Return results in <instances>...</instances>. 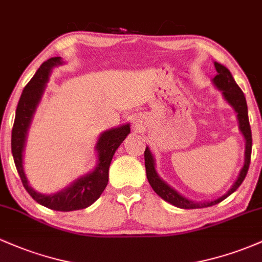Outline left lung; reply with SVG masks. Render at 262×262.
<instances>
[{"mask_svg": "<svg viewBox=\"0 0 262 262\" xmlns=\"http://www.w3.org/2000/svg\"><path fill=\"white\" fill-rule=\"evenodd\" d=\"M215 70L217 74L211 79L212 84L215 85L223 94V98L225 102L234 109L236 113V119L238 123V130L243 134L244 139H245V158H244V165L241 168L240 173L237 175V179L232 184L231 188L226 191V194L221 195L217 199L209 200V201H194L188 199V198L183 196L180 192H178L174 188H171L168 183L164 182L162 178L158 174L157 169H155V159L154 155L151 154L149 146H146L144 151V159H145V170L146 178L153 190L162 198L163 200L168 201L171 205L177 206L180 209H200V208H208L212 206L215 204L220 203L224 199L231 195L241 183L245 179L246 174H248L249 165H250V158H251V148H252V138H251V128H250L249 123V114H248V104H246L245 96H244L243 91L235 82L234 77L230 73V71L225 66L220 64V63L214 62Z\"/></svg>", "mask_w": 262, "mask_h": 262, "instance_id": "1", "label": "left lung"}]
</instances>
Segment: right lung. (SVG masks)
<instances>
[{"instance_id": "add662e5", "label": "right lung", "mask_w": 262, "mask_h": 262, "mask_svg": "<svg viewBox=\"0 0 262 262\" xmlns=\"http://www.w3.org/2000/svg\"><path fill=\"white\" fill-rule=\"evenodd\" d=\"M61 57H52L43 62L41 67L37 70L32 79L26 85L19 98L16 109L12 138H11V148L17 171L21 178L22 184L28 194L41 205L57 211H73L80 210L91 206L102 195L103 190L108 184V171L113 155L122 144L123 140L130 133L129 123L119 125L117 128L108 129L100 134L97 140V164L93 170H91L83 177L74 180L71 185L66 186L62 190L53 194H42L34 190L28 183L24 168V153L27 143L28 130L36 113L37 107L41 103L47 83L50 80L52 70L54 67L63 64Z\"/></svg>"}]
</instances>
